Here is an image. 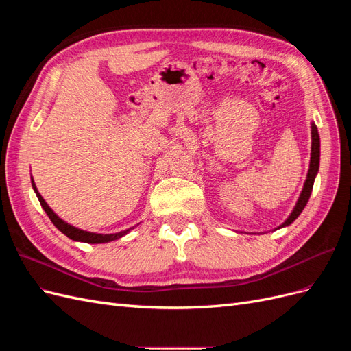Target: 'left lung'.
I'll return each mask as SVG.
<instances>
[{
  "label": "left lung",
  "mask_w": 351,
  "mask_h": 351,
  "mask_svg": "<svg viewBox=\"0 0 351 351\" xmlns=\"http://www.w3.org/2000/svg\"><path fill=\"white\" fill-rule=\"evenodd\" d=\"M311 127H312V130H311V134H312L311 162H309V169H307V176H306V180H304L302 193H300L299 199H297L295 205H294V208L291 210V214L289 215V218H287L282 222V224L278 228H275V230H280V228L289 227L290 224H293L294 219L302 214L306 204H307V200H309V197H311L315 178L317 176V171H319V161H321V139H319V133H317V127L315 125V123H311Z\"/></svg>",
  "instance_id": "1"
}]
</instances>
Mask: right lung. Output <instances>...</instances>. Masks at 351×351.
<instances>
[{
  "instance_id": "right-lung-1",
  "label": "right lung",
  "mask_w": 351,
  "mask_h": 351,
  "mask_svg": "<svg viewBox=\"0 0 351 351\" xmlns=\"http://www.w3.org/2000/svg\"><path fill=\"white\" fill-rule=\"evenodd\" d=\"M30 182H32V187H34L35 193H36V197L38 200L40 202V206L44 208V210L47 212V215L49 217V219L52 221V224H54L62 234H66L69 239L74 240V241H80V243H89V244H101V243H110V241H114V240H119L121 237H124L125 234H129V232L141 224H137L134 227H130L127 230H123L120 232H110V234H102V232H92V231H86V230H80L77 227H74L71 224H69V222H66L64 219H61L54 210H52L49 208V205L45 202V199L40 196V193L38 192V187L34 182V177H30Z\"/></svg>"
}]
</instances>
